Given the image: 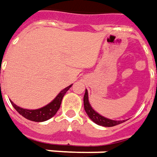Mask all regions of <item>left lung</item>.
Returning a JSON list of instances; mask_svg holds the SVG:
<instances>
[{
	"mask_svg": "<svg viewBox=\"0 0 157 157\" xmlns=\"http://www.w3.org/2000/svg\"><path fill=\"white\" fill-rule=\"evenodd\" d=\"M83 105H84V110L86 113L88 114L89 118L91 119L93 122H95L96 124H98L99 126H114L123 123L125 120H113V119H107L105 118L104 116L100 115L96 111H94V109L92 108L90 102H89V97H88V90H86L84 97H83Z\"/></svg>",
	"mask_w": 157,
	"mask_h": 157,
	"instance_id": "left-lung-1",
	"label": "left lung"
}]
</instances>
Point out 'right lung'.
<instances>
[{"label": "right lung", "instance_id": "1", "mask_svg": "<svg viewBox=\"0 0 157 157\" xmlns=\"http://www.w3.org/2000/svg\"><path fill=\"white\" fill-rule=\"evenodd\" d=\"M71 86L72 84L65 88L64 90H62L50 104L37 110H27V109L21 108L17 106L16 104H14L12 101H10L11 105L17 110V113L21 114L25 119L31 120V121H35V122H43V121L51 119L52 117H53L56 114L60 107V104H61L64 95L66 94V92L71 88Z\"/></svg>", "mask_w": 157, "mask_h": 157}]
</instances>
